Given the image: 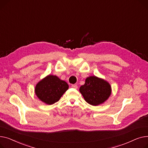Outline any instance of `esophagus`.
I'll list each match as a JSON object with an SVG mask.
<instances>
[{
	"label": "esophagus",
	"mask_w": 148,
	"mask_h": 148,
	"mask_svg": "<svg viewBox=\"0 0 148 148\" xmlns=\"http://www.w3.org/2000/svg\"><path fill=\"white\" fill-rule=\"evenodd\" d=\"M71 86L74 89H77V85H76V84H73V85H72Z\"/></svg>",
	"instance_id": "obj_1"
}]
</instances>
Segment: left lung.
<instances>
[{"instance_id": "1", "label": "left lung", "mask_w": 148, "mask_h": 148, "mask_svg": "<svg viewBox=\"0 0 148 148\" xmlns=\"http://www.w3.org/2000/svg\"><path fill=\"white\" fill-rule=\"evenodd\" d=\"M79 91L85 100L92 106H97L105 102L111 94V86L106 81L96 76H90L85 80Z\"/></svg>"}]
</instances>
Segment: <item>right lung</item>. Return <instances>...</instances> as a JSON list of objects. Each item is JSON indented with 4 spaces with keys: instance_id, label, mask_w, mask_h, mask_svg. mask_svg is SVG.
<instances>
[{
    "instance_id": "1",
    "label": "right lung",
    "mask_w": 148,
    "mask_h": 148,
    "mask_svg": "<svg viewBox=\"0 0 148 148\" xmlns=\"http://www.w3.org/2000/svg\"><path fill=\"white\" fill-rule=\"evenodd\" d=\"M69 85L64 81L54 75H48L36 85L35 93L37 97L48 105L58 101L68 90Z\"/></svg>"
}]
</instances>
